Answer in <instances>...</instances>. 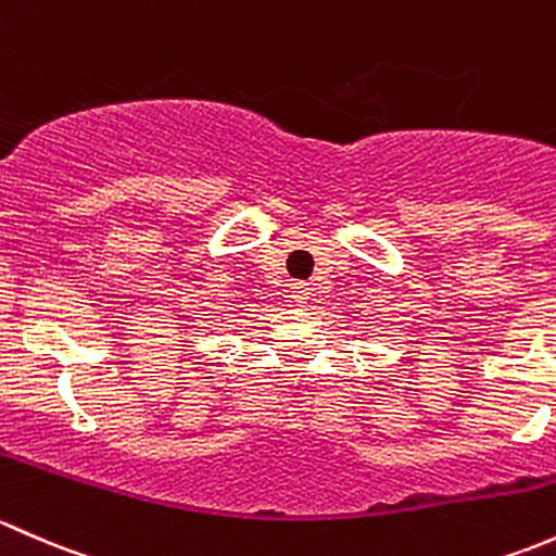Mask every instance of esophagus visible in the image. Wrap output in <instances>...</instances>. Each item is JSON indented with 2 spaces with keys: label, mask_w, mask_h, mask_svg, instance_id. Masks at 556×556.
<instances>
[{
  "label": "esophagus",
  "mask_w": 556,
  "mask_h": 556,
  "mask_svg": "<svg viewBox=\"0 0 556 556\" xmlns=\"http://www.w3.org/2000/svg\"><path fill=\"white\" fill-rule=\"evenodd\" d=\"M311 283H302V280H300V283H294V302H300V305H302V302H307V300H311Z\"/></svg>",
  "instance_id": "1"
}]
</instances>
